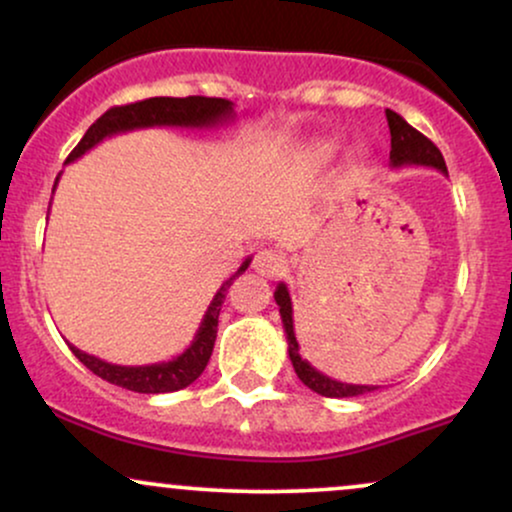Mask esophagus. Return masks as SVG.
I'll list each match as a JSON object with an SVG mask.
<instances>
[{"mask_svg": "<svg viewBox=\"0 0 512 512\" xmlns=\"http://www.w3.org/2000/svg\"><path fill=\"white\" fill-rule=\"evenodd\" d=\"M252 267H255V271L260 276L278 278V276H283L288 271V260H286V255H283L281 250L264 248L255 255V262H252Z\"/></svg>", "mask_w": 512, "mask_h": 512, "instance_id": "34e87169", "label": "esophagus"}]
</instances>
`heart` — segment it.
<instances>
[{
	"mask_svg": "<svg viewBox=\"0 0 512 512\" xmlns=\"http://www.w3.org/2000/svg\"><path fill=\"white\" fill-rule=\"evenodd\" d=\"M335 155V146H319L314 151V160L316 163H326V160H331Z\"/></svg>",
	"mask_w": 512,
	"mask_h": 512,
	"instance_id": "1",
	"label": "heart"
}]
</instances>
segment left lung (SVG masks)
Here are the masks:
<instances>
[{
  "label": "left lung",
  "mask_w": 512,
  "mask_h": 512,
  "mask_svg": "<svg viewBox=\"0 0 512 512\" xmlns=\"http://www.w3.org/2000/svg\"><path fill=\"white\" fill-rule=\"evenodd\" d=\"M387 125H390V165L392 167H406V165H418V167H435L442 174H446V163L439 153V148L432 144L428 137L413 129L409 122L401 118L399 113H394L387 108ZM274 300L278 304V312H281L283 328H286V340H288V357L293 361V368L297 378L302 380L309 390L321 394V397H359V394H368L378 390V385H349L340 383V380L328 378L321 371L309 364L307 359L300 357V345L295 338V326H293V302H290V293L286 283H278L274 290Z\"/></svg>",
  "instance_id": "left-lung-1"
}]
</instances>
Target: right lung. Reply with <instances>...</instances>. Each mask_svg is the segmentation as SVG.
<instances>
[{
    "instance_id": "1",
    "label": "right lung",
    "mask_w": 512,
    "mask_h": 512,
    "mask_svg": "<svg viewBox=\"0 0 512 512\" xmlns=\"http://www.w3.org/2000/svg\"><path fill=\"white\" fill-rule=\"evenodd\" d=\"M234 103L226 99H208V96H186V99H172V96H153V99L129 103V106H115L111 111H106L92 127L87 129L80 144L73 148V153L68 155L66 163H75L77 158H82L84 153L92 151L94 146H99L103 139L115 137V134L132 132V129H146V127H191V129H203V127H217L224 122L234 120ZM61 177V174H58ZM56 177V181H58ZM56 189V184H54ZM252 257H245V262L234 271L226 281L219 286V290L212 297L208 312H205L203 321H200L196 335H193L191 345L170 361H158V364H144V366H120V364H108L94 354L82 352L75 345L68 347L73 349V354L82 361L89 371L99 375L106 383H113L125 390L141 392V394H163V392H177L189 387L193 380L200 378V373L205 371L208 361L212 357V347L217 340V319L219 309L226 300V288L236 281V276H241Z\"/></svg>"
}]
</instances>
